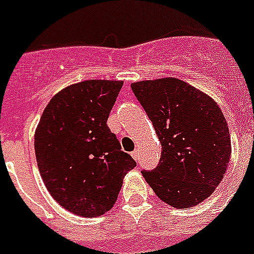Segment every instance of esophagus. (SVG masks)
Segmentation results:
<instances>
[{
    "instance_id": "obj_1",
    "label": "esophagus",
    "mask_w": 254,
    "mask_h": 254,
    "mask_svg": "<svg viewBox=\"0 0 254 254\" xmlns=\"http://www.w3.org/2000/svg\"><path fill=\"white\" fill-rule=\"evenodd\" d=\"M131 157H133V159H134V161H138V151L137 150L133 151V153H131Z\"/></svg>"
}]
</instances>
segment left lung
I'll return each mask as SVG.
<instances>
[{"mask_svg": "<svg viewBox=\"0 0 254 254\" xmlns=\"http://www.w3.org/2000/svg\"><path fill=\"white\" fill-rule=\"evenodd\" d=\"M162 145L158 166L143 170L155 195L175 208L207 199L224 177L231 137L223 112L192 85L175 77L131 83Z\"/></svg>", "mask_w": 254, "mask_h": 254, "instance_id": "1", "label": "left lung"}]
</instances>
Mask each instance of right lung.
I'll return each mask as SVG.
<instances>
[{"instance_id": "1", "label": "right lung", "mask_w": 254, "mask_h": 254, "mask_svg": "<svg viewBox=\"0 0 254 254\" xmlns=\"http://www.w3.org/2000/svg\"><path fill=\"white\" fill-rule=\"evenodd\" d=\"M124 81L84 80L50 100L34 135L46 189L71 213L97 217L117 200L137 163L107 125Z\"/></svg>"}]
</instances>
